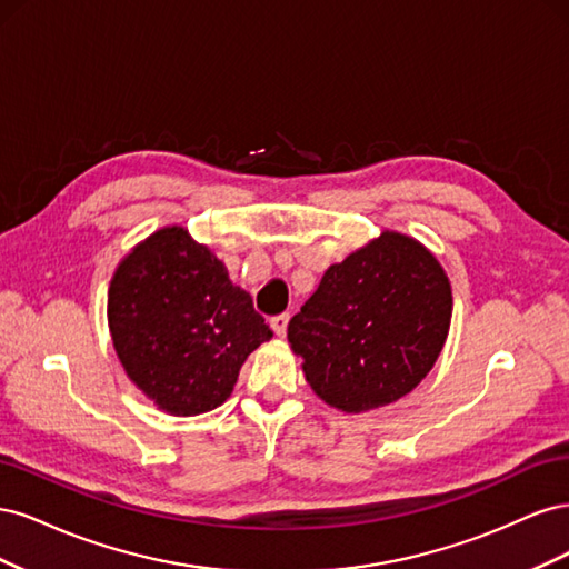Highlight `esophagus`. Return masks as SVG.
<instances>
[{"mask_svg":"<svg viewBox=\"0 0 569 569\" xmlns=\"http://www.w3.org/2000/svg\"><path fill=\"white\" fill-rule=\"evenodd\" d=\"M287 325H289V316H287V313H282V316H274V318L270 320L272 332L278 335V337H284V332H287Z\"/></svg>","mask_w":569,"mask_h":569,"instance_id":"esophagus-1","label":"esophagus"}]
</instances>
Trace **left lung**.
I'll return each mask as SVG.
<instances>
[{"mask_svg":"<svg viewBox=\"0 0 569 569\" xmlns=\"http://www.w3.org/2000/svg\"><path fill=\"white\" fill-rule=\"evenodd\" d=\"M451 313V282L437 256L416 237L385 230L325 270L287 339L327 406L368 412L425 380Z\"/></svg>","mask_w":569,"mask_h":569,"instance_id":"left-lung-1","label":"left lung"}]
</instances>
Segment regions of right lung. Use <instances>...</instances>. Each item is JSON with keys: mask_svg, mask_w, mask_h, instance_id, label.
I'll use <instances>...</instances> for the list:
<instances>
[{"mask_svg": "<svg viewBox=\"0 0 569 569\" xmlns=\"http://www.w3.org/2000/svg\"><path fill=\"white\" fill-rule=\"evenodd\" d=\"M107 316L130 382L180 418L226 403L247 356L272 337L249 291L182 226L151 232L123 256Z\"/></svg>", "mask_w": 569, "mask_h": 569, "instance_id": "right-lung-1", "label": "right lung"}]
</instances>
